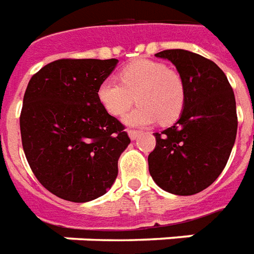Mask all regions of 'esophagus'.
Here are the masks:
<instances>
[{"instance_id":"obj_1","label":"esophagus","mask_w":254,"mask_h":254,"mask_svg":"<svg viewBox=\"0 0 254 254\" xmlns=\"http://www.w3.org/2000/svg\"><path fill=\"white\" fill-rule=\"evenodd\" d=\"M128 135H130L131 139H136L138 136L141 135V132H139V131H136V130H128Z\"/></svg>"}]
</instances>
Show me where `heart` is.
<instances>
[{"label":"heart","mask_w":254,"mask_h":254,"mask_svg":"<svg viewBox=\"0 0 254 254\" xmlns=\"http://www.w3.org/2000/svg\"><path fill=\"white\" fill-rule=\"evenodd\" d=\"M120 83L112 79L98 86V100L104 109L120 118L135 102L139 105L127 115L130 126H147L176 122L186 102V87L181 73L153 60H136L119 72Z\"/></svg>","instance_id":"heart-1"}]
</instances>
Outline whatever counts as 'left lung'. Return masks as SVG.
<instances>
[{"label": "left lung", "instance_id": "8db88e82", "mask_svg": "<svg viewBox=\"0 0 254 254\" xmlns=\"http://www.w3.org/2000/svg\"><path fill=\"white\" fill-rule=\"evenodd\" d=\"M156 56L176 66L186 102L179 120L154 134L149 172L168 193L197 194L216 181L233 150L238 127L233 87L213 61L197 53L170 49Z\"/></svg>", "mask_w": 254, "mask_h": 254}]
</instances>
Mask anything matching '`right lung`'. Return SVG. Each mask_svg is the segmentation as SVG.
<instances>
[{
    "mask_svg": "<svg viewBox=\"0 0 254 254\" xmlns=\"http://www.w3.org/2000/svg\"><path fill=\"white\" fill-rule=\"evenodd\" d=\"M116 64V59H61L28 82L20 113L23 150L39 183L60 198H98L118 176L130 138L97 95Z\"/></svg>",
    "mask_w": 254,
    "mask_h": 254,
    "instance_id": "right-lung-1",
    "label": "right lung"
}]
</instances>
